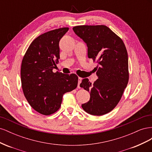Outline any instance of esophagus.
Returning a JSON list of instances; mask_svg holds the SVG:
<instances>
[{"label":"esophagus","mask_w":152,"mask_h":152,"mask_svg":"<svg viewBox=\"0 0 152 152\" xmlns=\"http://www.w3.org/2000/svg\"><path fill=\"white\" fill-rule=\"evenodd\" d=\"M82 78L79 77V80H78V87H79V88H80V84L82 82Z\"/></svg>","instance_id":"esophagus-1"}]
</instances>
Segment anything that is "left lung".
Segmentation results:
<instances>
[{"label": "left lung", "instance_id": "left-lung-1", "mask_svg": "<svg viewBox=\"0 0 152 152\" xmlns=\"http://www.w3.org/2000/svg\"><path fill=\"white\" fill-rule=\"evenodd\" d=\"M73 30L86 43L88 58L98 64V79L94 84L88 79L80 84L90 93L89 101L82 107L93 115H103L116 107L127 87L129 75L126 48L121 38L105 25H80Z\"/></svg>", "mask_w": 152, "mask_h": 152}]
</instances>
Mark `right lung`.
Masks as SVG:
<instances>
[{
    "instance_id": "right-lung-1",
    "label": "right lung",
    "mask_w": 152,
    "mask_h": 152,
    "mask_svg": "<svg viewBox=\"0 0 152 152\" xmlns=\"http://www.w3.org/2000/svg\"><path fill=\"white\" fill-rule=\"evenodd\" d=\"M67 27L55 29L33 40L22 59L21 81L26 100L36 112L44 115L59 109L63 94L75 89L77 75L53 72L59 59V40Z\"/></svg>"
}]
</instances>
